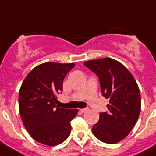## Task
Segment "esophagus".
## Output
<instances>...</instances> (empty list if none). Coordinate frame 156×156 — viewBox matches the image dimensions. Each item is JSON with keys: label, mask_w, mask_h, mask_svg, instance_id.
I'll return each instance as SVG.
<instances>
[{"label": "esophagus", "mask_w": 156, "mask_h": 156, "mask_svg": "<svg viewBox=\"0 0 156 156\" xmlns=\"http://www.w3.org/2000/svg\"><path fill=\"white\" fill-rule=\"evenodd\" d=\"M88 111V109H80V111L81 112V113H84V112H86V111Z\"/></svg>", "instance_id": "1"}]
</instances>
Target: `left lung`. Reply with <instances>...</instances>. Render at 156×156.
Here are the masks:
<instances>
[{
	"label": "left lung",
	"instance_id": "obj_1",
	"mask_svg": "<svg viewBox=\"0 0 156 156\" xmlns=\"http://www.w3.org/2000/svg\"><path fill=\"white\" fill-rule=\"evenodd\" d=\"M99 77L103 96L110 100L108 112L100 113L92 133L101 141L115 144L126 138L137 122L141 99L139 86L129 70L112 58L86 61Z\"/></svg>",
	"mask_w": 156,
	"mask_h": 156
}]
</instances>
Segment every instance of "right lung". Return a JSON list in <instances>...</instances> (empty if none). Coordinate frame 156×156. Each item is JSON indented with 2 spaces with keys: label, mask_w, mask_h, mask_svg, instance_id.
Wrapping results in <instances>:
<instances>
[{
  "label": "right lung",
  "mask_w": 156,
  "mask_h": 156,
  "mask_svg": "<svg viewBox=\"0 0 156 156\" xmlns=\"http://www.w3.org/2000/svg\"><path fill=\"white\" fill-rule=\"evenodd\" d=\"M75 63L45 62L25 78L19 91V111L25 128L34 140L55 146L70 136V121L78 113L56 105L64 78Z\"/></svg>",
  "instance_id": "right-lung-1"
}]
</instances>
